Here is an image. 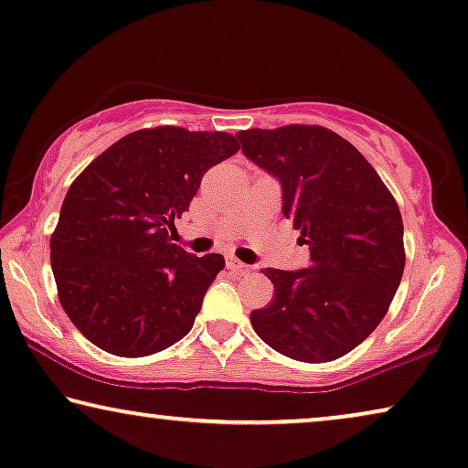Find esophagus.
Returning a JSON list of instances; mask_svg holds the SVG:
<instances>
[{"instance_id":"1","label":"esophagus","mask_w":468,"mask_h":468,"mask_svg":"<svg viewBox=\"0 0 468 468\" xmlns=\"http://www.w3.org/2000/svg\"><path fill=\"white\" fill-rule=\"evenodd\" d=\"M227 269H231V271H241V273L250 271V267H248V265H243L241 261H237L233 254H229V256H227Z\"/></svg>"}]
</instances>
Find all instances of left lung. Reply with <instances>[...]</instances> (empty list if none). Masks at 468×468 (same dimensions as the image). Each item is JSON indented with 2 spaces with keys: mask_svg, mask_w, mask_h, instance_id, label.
<instances>
[{
  "mask_svg": "<svg viewBox=\"0 0 468 468\" xmlns=\"http://www.w3.org/2000/svg\"><path fill=\"white\" fill-rule=\"evenodd\" d=\"M243 154L282 184V212L309 246L301 271L265 269L267 307L250 314L275 352L301 363L346 356L384 318L405 269L403 218L378 171L318 124L248 129Z\"/></svg>",
  "mask_w": 468,
  "mask_h": 468,
  "instance_id": "left-lung-1",
  "label": "left lung"
}]
</instances>
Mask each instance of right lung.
<instances>
[{"instance_id":"add662e5","label":"right lung","mask_w":468,"mask_h":468,"mask_svg":"<svg viewBox=\"0 0 468 468\" xmlns=\"http://www.w3.org/2000/svg\"><path fill=\"white\" fill-rule=\"evenodd\" d=\"M239 144L222 131L142 129L124 135L71 182L50 265L58 301L101 350L150 356L180 341L225 267L169 239L209 167Z\"/></svg>"}]
</instances>
